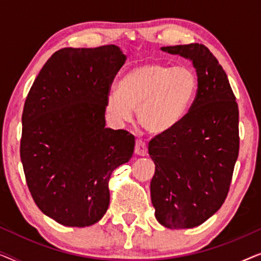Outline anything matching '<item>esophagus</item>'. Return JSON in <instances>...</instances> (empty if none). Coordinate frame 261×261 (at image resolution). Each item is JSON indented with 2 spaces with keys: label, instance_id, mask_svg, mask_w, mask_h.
Returning a JSON list of instances; mask_svg holds the SVG:
<instances>
[{
  "label": "esophagus",
  "instance_id": "1",
  "mask_svg": "<svg viewBox=\"0 0 261 261\" xmlns=\"http://www.w3.org/2000/svg\"><path fill=\"white\" fill-rule=\"evenodd\" d=\"M147 145H146L142 140H137V142H135V153H137L138 155L145 156L147 155Z\"/></svg>",
  "mask_w": 261,
  "mask_h": 261
}]
</instances>
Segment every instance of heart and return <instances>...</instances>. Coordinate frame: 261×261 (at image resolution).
I'll list each match as a JSON object with an SVG mask.
<instances>
[{
	"instance_id": "heart-1",
	"label": "heart",
	"mask_w": 261,
	"mask_h": 261,
	"mask_svg": "<svg viewBox=\"0 0 261 261\" xmlns=\"http://www.w3.org/2000/svg\"><path fill=\"white\" fill-rule=\"evenodd\" d=\"M197 89L198 77L191 67L146 63L123 74L117 92L107 97V112L117 121H128L137 109L145 130L164 134L187 116Z\"/></svg>"
}]
</instances>
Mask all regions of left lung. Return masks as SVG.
<instances>
[{"label": "left lung", "instance_id": "left-lung-1", "mask_svg": "<svg viewBox=\"0 0 261 261\" xmlns=\"http://www.w3.org/2000/svg\"><path fill=\"white\" fill-rule=\"evenodd\" d=\"M190 59L198 77L187 116L149 141L155 164L151 199L155 217L172 229L197 227L219 210L229 191L239 155V108L229 81L202 44L162 47Z\"/></svg>", "mask_w": 261, "mask_h": 261}]
</instances>
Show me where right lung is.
<instances>
[{
	"label": "right lung",
	"instance_id": "add662e5",
	"mask_svg": "<svg viewBox=\"0 0 261 261\" xmlns=\"http://www.w3.org/2000/svg\"><path fill=\"white\" fill-rule=\"evenodd\" d=\"M126 62L115 45L65 47L35 78L22 113L20 156L35 204L67 227L98 222L113 171L129 162L135 139L106 128V102Z\"/></svg>",
	"mask_w": 261,
	"mask_h": 261
}]
</instances>
